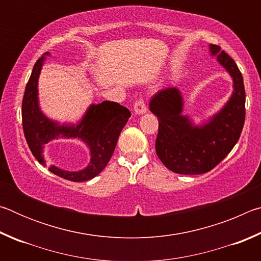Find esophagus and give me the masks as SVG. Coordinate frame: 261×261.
<instances>
[{"label":"esophagus","instance_id":"1","mask_svg":"<svg viewBox=\"0 0 261 261\" xmlns=\"http://www.w3.org/2000/svg\"><path fill=\"white\" fill-rule=\"evenodd\" d=\"M134 109H135V113L137 115H141V114L146 113L147 107H146V103H145L144 99L139 98L138 100H136V102L134 105Z\"/></svg>","mask_w":261,"mask_h":261}]
</instances>
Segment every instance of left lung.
<instances>
[{"label":"left lung","mask_w":261,"mask_h":261,"mask_svg":"<svg viewBox=\"0 0 261 261\" xmlns=\"http://www.w3.org/2000/svg\"><path fill=\"white\" fill-rule=\"evenodd\" d=\"M210 50L230 73L233 92L227 105L206 124L196 126L183 116L178 88H163L149 101V109L159 121L156 155L177 174L198 175L213 169L235 146L244 126L245 90L240 69L219 46L210 45Z\"/></svg>","instance_id":"8db88e82"}]
</instances>
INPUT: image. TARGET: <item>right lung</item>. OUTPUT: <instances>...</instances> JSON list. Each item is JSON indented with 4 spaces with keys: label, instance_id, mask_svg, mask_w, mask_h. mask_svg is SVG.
Listing matches in <instances>:
<instances>
[{
    "label": "right lung",
    "instance_id": "right-lung-1",
    "mask_svg": "<svg viewBox=\"0 0 261 261\" xmlns=\"http://www.w3.org/2000/svg\"><path fill=\"white\" fill-rule=\"evenodd\" d=\"M47 55H49V53H46L37 61L26 84L21 103L25 138L34 158L43 166H46L42 155L43 145L48 141L59 138L60 136L84 141L91 151V161L86 168L79 171H67L50 166L48 169L62 178L72 182H85L99 175L107 166L131 113L120 103L103 101L92 105L77 125H59L57 122L49 120L42 114L38 102V79Z\"/></svg>",
    "mask_w": 261,
    "mask_h": 261
}]
</instances>
